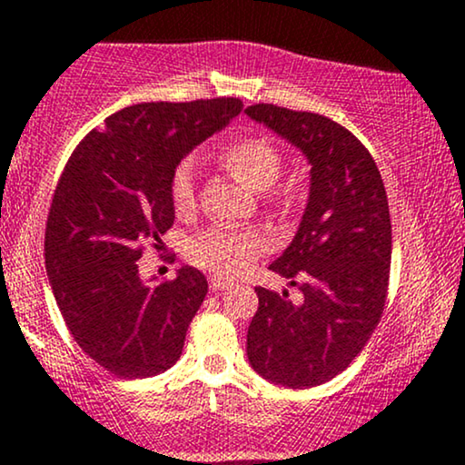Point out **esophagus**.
<instances>
[{
  "mask_svg": "<svg viewBox=\"0 0 465 465\" xmlns=\"http://www.w3.org/2000/svg\"><path fill=\"white\" fill-rule=\"evenodd\" d=\"M210 288L212 291H227L229 288V282H225V280H221V277H210Z\"/></svg>",
  "mask_w": 465,
  "mask_h": 465,
  "instance_id": "esophagus-1",
  "label": "esophagus"
}]
</instances>
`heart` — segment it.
I'll use <instances>...</instances> for the list:
<instances>
[{"mask_svg":"<svg viewBox=\"0 0 465 465\" xmlns=\"http://www.w3.org/2000/svg\"><path fill=\"white\" fill-rule=\"evenodd\" d=\"M221 163L233 177L255 192L269 190L280 177L282 153L273 142L258 135H244L229 142L221 151ZM170 201L177 214L194 207V168L183 162L170 179ZM264 251V238L258 232L216 225L201 232L188 244V258L201 269L218 277H236L249 269Z\"/></svg>","mask_w":465,"mask_h":465,"instance_id":"1","label":"heart"}]
</instances>
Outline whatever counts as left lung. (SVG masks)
Instances as JSON below:
<instances>
[{
	"instance_id": "obj_1",
	"label": "left lung",
	"mask_w": 465,
	"mask_h": 465,
	"mask_svg": "<svg viewBox=\"0 0 465 465\" xmlns=\"http://www.w3.org/2000/svg\"><path fill=\"white\" fill-rule=\"evenodd\" d=\"M251 120L306 154L311 194L300 229L269 266L302 291L258 286L247 332L251 367L275 385L317 387L350 365L385 311L391 266V218L378 165L345 126L330 117L253 104Z\"/></svg>"
}]
</instances>
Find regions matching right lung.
<instances>
[{
  "label": "right lung",
  "instance_id": "right-lung-1",
  "mask_svg": "<svg viewBox=\"0 0 465 465\" xmlns=\"http://www.w3.org/2000/svg\"><path fill=\"white\" fill-rule=\"evenodd\" d=\"M240 111L238 98L126 106L87 133L58 179L45 227L52 292L84 354L117 378L179 361L205 275L183 266L146 286L137 260L173 227L174 168Z\"/></svg>",
  "mask_w": 465,
  "mask_h": 465
}]
</instances>
